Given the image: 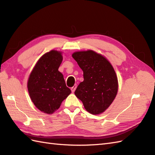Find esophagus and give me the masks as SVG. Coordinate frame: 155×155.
Returning <instances> with one entry per match:
<instances>
[{
	"instance_id": "obj_1",
	"label": "esophagus",
	"mask_w": 155,
	"mask_h": 155,
	"mask_svg": "<svg viewBox=\"0 0 155 155\" xmlns=\"http://www.w3.org/2000/svg\"><path fill=\"white\" fill-rule=\"evenodd\" d=\"M76 87H77V85L75 84L74 87H72V88H71V91H72V93H74V91H76Z\"/></svg>"
}]
</instances>
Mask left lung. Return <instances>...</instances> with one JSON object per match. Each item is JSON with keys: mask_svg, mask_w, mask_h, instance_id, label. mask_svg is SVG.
Wrapping results in <instances>:
<instances>
[{"mask_svg": "<svg viewBox=\"0 0 155 155\" xmlns=\"http://www.w3.org/2000/svg\"><path fill=\"white\" fill-rule=\"evenodd\" d=\"M72 57L83 70L84 78L75 95L90 114H102L117 94L118 80L114 68L105 57L92 50L75 52Z\"/></svg>", "mask_w": 155, "mask_h": 155, "instance_id": "left-lung-1", "label": "left lung"}]
</instances>
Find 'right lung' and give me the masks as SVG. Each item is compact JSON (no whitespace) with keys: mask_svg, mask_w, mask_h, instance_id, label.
I'll list each match as a JSON object with an SVG mask.
<instances>
[{"mask_svg":"<svg viewBox=\"0 0 155 155\" xmlns=\"http://www.w3.org/2000/svg\"><path fill=\"white\" fill-rule=\"evenodd\" d=\"M62 61L60 51L51 50L45 53L38 61L28 78L27 87L32 102L45 114L55 112L71 93L63 75L58 70Z\"/></svg>","mask_w":155,"mask_h":155,"instance_id":"right-lung-1","label":"right lung"}]
</instances>
